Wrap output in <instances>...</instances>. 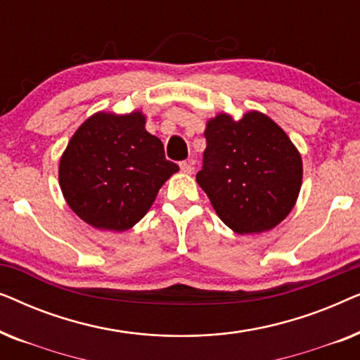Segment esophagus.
I'll return each mask as SVG.
<instances>
[{
	"label": "esophagus",
	"instance_id": "obj_1",
	"mask_svg": "<svg viewBox=\"0 0 360 360\" xmlns=\"http://www.w3.org/2000/svg\"><path fill=\"white\" fill-rule=\"evenodd\" d=\"M180 169H181V172H184V174H188V175H191L193 174V170H195V167H193V162L191 160H188V162H180Z\"/></svg>",
	"mask_w": 360,
	"mask_h": 360
}]
</instances>
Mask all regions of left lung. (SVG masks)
<instances>
[{"label": "left lung", "mask_w": 360, "mask_h": 360, "mask_svg": "<svg viewBox=\"0 0 360 360\" xmlns=\"http://www.w3.org/2000/svg\"><path fill=\"white\" fill-rule=\"evenodd\" d=\"M196 181L221 221L238 234L264 233L287 218L302 188V155L282 127L259 111L218 115L205 129Z\"/></svg>", "instance_id": "obj_1"}]
</instances>
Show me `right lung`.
Instances as JSON below:
<instances>
[{
    "instance_id": "add662e5",
    "label": "right lung",
    "mask_w": 360,
    "mask_h": 360,
    "mask_svg": "<svg viewBox=\"0 0 360 360\" xmlns=\"http://www.w3.org/2000/svg\"><path fill=\"white\" fill-rule=\"evenodd\" d=\"M179 172L146 116L96 112L72 136L58 167L63 198L96 229L126 231L144 218L160 186Z\"/></svg>"
}]
</instances>
